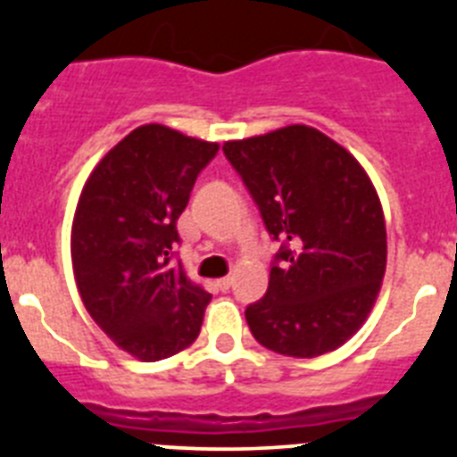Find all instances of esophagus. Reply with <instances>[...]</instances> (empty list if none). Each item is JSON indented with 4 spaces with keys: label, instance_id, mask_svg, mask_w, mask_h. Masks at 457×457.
<instances>
[{
    "label": "esophagus",
    "instance_id": "34e87169",
    "mask_svg": "<svg viewBox=\"0 0 457 457\" xmlns=\"http://www.w3.org/2000/svg\"><path fill=\"white\" fill-rule=\"evenodd\" d=\"M233 286V277H221L220 281H217V288L220 290H228Z\"/></svg>",
    "mask_w": 457,
    "mask_h": 457
}]
</instances>
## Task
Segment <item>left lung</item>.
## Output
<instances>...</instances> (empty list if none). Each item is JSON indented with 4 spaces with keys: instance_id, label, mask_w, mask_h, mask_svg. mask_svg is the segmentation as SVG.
Returning <instances> with one entry per match:
<instances>
[{
    "instance_id": "obj_1",
    "label": "left lung",
    "mask_w": 457,
    "mask_h": 457,
    "mask_svg": "<svg viewBox=\"0 0 457 457\" xmlns=\"http://www.w3.org/2000/svg\"><path fill=\"white\" fill-rule=\"evenodd\" d=\"M272 240L263 300L245 311L261 345L288 357L332 353L364 325L386 268L382 205L361 164L309 125L226 141Z\"/></svg>"
}]
</instances>
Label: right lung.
<instances>
[{
  "mask_svg": "<svg viewBox=\"0 0 457 457\" xmlns=\"http://www.w3.org/2000/svg\"><path fill=\"white\" fill-rule=\"evenodd\" d=\"M220 146L141 125L93 169L72 220V270L96 325L120 350L160 361L199 337L210 293L176 258L179 217Z\"/></svg>",
  "mask_w": 457,
  "mask_h": 457,
  "instance_id": "add662e5",
  "label": "right lung"
}]
</instances>
